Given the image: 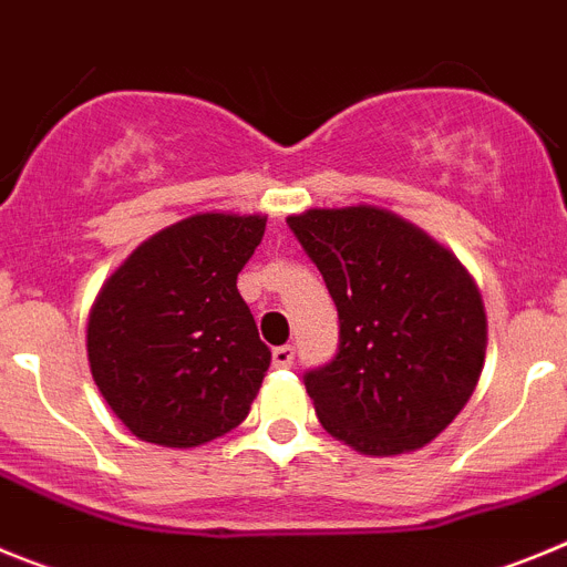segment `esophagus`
Instances as JSON below:
<instances>
[{
    "instance_id": "1",
    "label": "esophagus",
    "mask_w": 567,
    "mask_h": 567,
    "mask_svg": "<svg viewBox=\"0 0 567 567\" xmlns=\"http://www.w3.org/2000/svg\"><path fill=\"white\" fill-rule=\"evenodd\" d=\"M272 363L278 365V369H289V365L295 363L292 346H278V349H272Z\"/></svg>"
}]
</instances>
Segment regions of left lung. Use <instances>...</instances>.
<instances>
[{
	"mask_svg": "<svg viewBox=\"0 0 567 567\" xmlns=\"http://www.w3.org/2000/svg\"><path fill=\"white\" fill-rule=\"evenodd\" d=\"M340 318L332 363L303 383L320 425L372 457L414 452L477 389L488 323L452 249L389 209L358 204L289 215Z\"/></svg>",
	"mask_w": 567,
	"mask_h": 567,
	"instance_id": "obj_1",
	"label": "left lung"
}]
</instances>
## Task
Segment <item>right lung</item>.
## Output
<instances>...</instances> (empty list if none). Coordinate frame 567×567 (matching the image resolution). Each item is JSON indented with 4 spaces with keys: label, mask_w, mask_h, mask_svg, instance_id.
<instances>
[{
    "label": "right lung",
    "mask_w": 567,
    "mask_h": 567,
    "mask_svg": "<svg viewBox=\"0 0 567 567\" xmlns=\"http://www.w3.org/2000/svg\"><path fill=\"white\" fill-rule=\"evenodd\" d=\"M267 215L198 213L150 235L87 318L99 392L138 440L195 449L244 423L272 352L235 280Z\"/></svg>",
    "instance_id": "right-lung-1"
}]
</instances>
